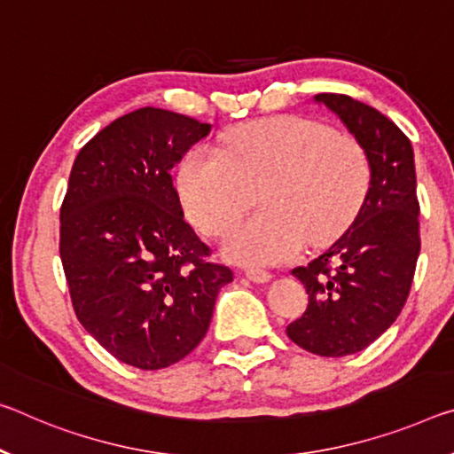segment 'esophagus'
Returning a JSON list of instances; mask_svg holds the SVG:
<instances>
[{
	"mask_svg": "<svg viewBox=\"0 0 454 454\" xmlns=\"http://www.w3.org/2000/svg\"><path fill=\"white\" fill-rule=\"evenodd\" d=\"M244 275H247V278L253 280V283H269V280L272 278L270 272L262 270V269H247L244 270Z\"/></svg>",
	"mask_w": 454,
	"mask_h": 454,
	"instance_id": "1",
	"label": "esophagus"
}]
</instances>
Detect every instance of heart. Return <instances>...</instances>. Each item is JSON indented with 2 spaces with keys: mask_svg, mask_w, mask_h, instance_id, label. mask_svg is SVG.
I'll list each match as a JSON object with an SVG mask.
<instances>
[{
  "mask_svg": "<svg viewBox=\"0 0 454 454\" xmlns=\"http://www.w3.org/2000/svg\"><path fill=\"white\" fill-rule=\"evenodd\" d=\"M370 179V155L356 137L319 121L275 117L228 135L224 153L193 149L179 168L177 192L193 224L218 236L261 190L262 210L230 230L224 254L242 264H272L343 234Z\"/></svg>",
  "mask_w": 454,
  "mask_h": 454,
  "instance_id": "1",
  "label": "heart"
}]
</instances>
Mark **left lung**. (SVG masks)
I'll return each mask as SVG.
<instances>
[{
	"label": "left lung",
	"mask_w": 454,
	"mask_h": 454,
	"mask_svg": "<svg viewBox=\"0 0 454 454\" xmlns=\"http://www.w3.org/2000/svg\"><path fill=\"white\" fill-rule=\"evenodd\" d=\"M370 155L368 196L354 224L293 275L309 305L286 335L311 354H357L398 319L420 254L414 151L408 137L370 105L348 95H315Z\"/></svg>",
	"instance_id": "1"
}]
</instances>
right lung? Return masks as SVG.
<instances>
[{
  "label": "right lung",
  "instance_id": "add662e5",
  "mask_svg": "<svg viewBox=\"0 0 454 454\" xmlns=\"http://www.w3.org/2000/svg\"><path fill=\"white\" fill-rule=\"evenodd\" d=\"M212 125L137 109L98 131L72 165L60 258L82 327L119 362L161 370L198 348L234 272L184 220L171 168Z\"/></svg>",
  "mask_w": 454,
  "mask_h": 454
}]
</instances>
